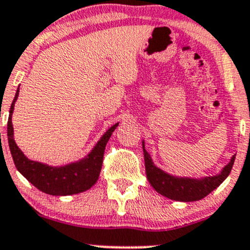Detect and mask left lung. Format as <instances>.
<instances>
[{"label":"left lung","mask_w":250,"mask_h":250,"mask_svg":"<svg viewBox=\"0 0 250 250\" xmlns=\"http://www.w3.org/2000/svg\"><path fill=\"white\" fill-rule=\"evenodd\" d=\"M144 161H146V178L151 186L157 190L160 194L165 195L171 200L178 201H195L205 198L210 194L213 189H216L219 185L228 178L231 171L235 156L231 157V161L223 168L219 174L214 176H206L203 179H190V178H176L169 175L162 169L157 168L152 163L149 152L146 150L143 142Z\"/></svg>","instance_id":"left-lung-1"}]
</instances>
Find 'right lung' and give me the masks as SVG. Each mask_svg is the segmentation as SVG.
Masks as SVG:
<instances>
[{"label": "right lung", "mask_w": 250, "mask_h": 250, "mask_svg": "<svg viewBox=\"0 0 250 250\" xmlns=\"http://www.w3.org/2000/svg\"><path fill=\"white\" fill-rule=\"evenodd\" d=\"M19 96V88L15 94V98L10 106L9 118H8V143H9L10 154L15 167L33 186L42 192L51 195H70L84 192L89 189L100 175L103 167L104 146L108 142L113 131L117 128L119 123L114 124L112 127L104 132L98 142L94 149L87 157L82 158L79 162L70 163L64 167H50L44 163L36 162L28 160L23 152L19 149L14 141V130L12 124V114L14 111V104Z\"/></svg>", "instance_id": "1"}]
</instances>
